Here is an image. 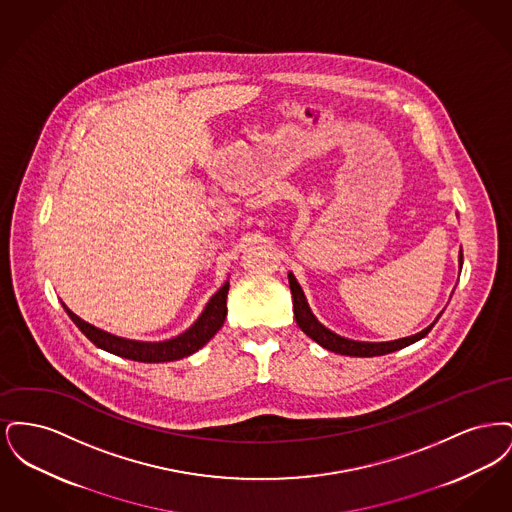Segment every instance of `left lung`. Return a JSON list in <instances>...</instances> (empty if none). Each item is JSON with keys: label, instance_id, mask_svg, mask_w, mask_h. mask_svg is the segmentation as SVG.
I'll return each instance as SVG.
<instances>
[{"label": "left lung", "instance_id": "8db88e82", "mask_svg": "<svg viewBox=\"0 0 512 512\" xmlns=\"http://www.w3.org/2000/svg\"><path fill=\"white\" fill-rule=\"evenodd\" d=\"M459 268H463V249L459 251ZM288 280H290V290H292L293 297V315H295V322L297 326L311 338L317 341L318 345H322L328 351L340 353V355H349V357H376V355H386V353H393L397 349H403L407 345H411L414 341L422 340L438 322L441 317L439 313L438 318L426 326L422 332L414 334V336H407V338H399L393 341H357L343 338L340 334L332 332L330 328H326L322 322H318V318L313 315L307 297L301 290L297 278L293 276V272H288Z\"/></svg>", "mask_w": 512, "mask_h": 512}]
</instances>
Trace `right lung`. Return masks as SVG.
Segmentation results:
<instances>
[{
	"label": "right lung",
	"instance_id": "obj_1",
	"mask_svg": "<svg viewBox=\"0 0 512 512\" xmlns=\"http://www.w3.org/2000/svg\"><path fill=\"white\" fill-rule=\"evenodd\" d=\"M228 288H230V282L226 280L220 286L219 292L207 301L201 315L186 332L174 336L171 340L163 341L128 340V338L115 336L111 332L96 328L94 324L82 320L78 315H74L63 301H61V305L74 324L78 326V330L92 343H96L99 349L113 353L117 357L138 361V363H169V361H178V359L192 355L211 338H215V334L222 328L224 318H226Z\"/></svg>",
	"mask_w": 512,
	"mask_h": 512
}]
</instances>
